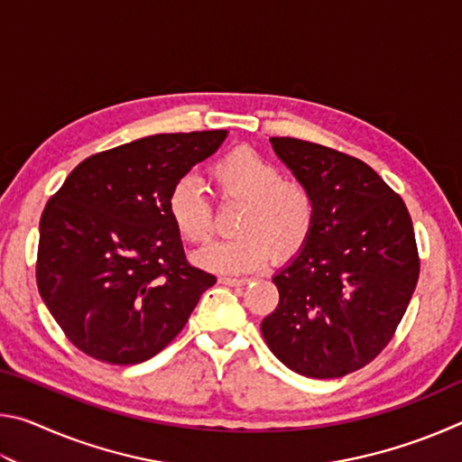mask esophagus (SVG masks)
I'll return each mask as SVG.
<instances>
[{
  "mask_svg": "<svg viewBox=\"0 0 462 462\" xmlns=\"http://www.w3.org/2000/svg\"><path fill=\"white\" fill-rule=\"evenodd\" d=\"M220 283L222 285H228V287H242L248 283V279H234V277H220Z\"/></svg>",
  "mask_w": 462,
  "mask_h": 462,
  "instance_id": "34e87169",
  "label": "esophagus"
}]
</instances>
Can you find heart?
I'll list each match as a JSON object with an SVG mask.
<instances>
[{
    "mask_svg": "<svg viewBox=\"0 0 462 462\" xmlns=\"http://www.w3.org/2000/svg\"><path fill=\"white\" fill-rule=\"evenodd\" d=\"M212 179L224 199L245 201L238 236L217 240L195 254L201 269L238 275L263 269L273 254L291 259L308 245L316 224V201L306 185L283 181L279 169L254 148L236 146L212 165ZM167 212L175 230L191 245H203L214 232V214L206 191L191 177L173 185Z\"/></svg>",
    "mask_w": 462,
    "mask_h": 462,
    "instance_id": "b5f03b06",
    "label": "heart"
}]
</instances>
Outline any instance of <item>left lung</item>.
I'll list each match as a JSON object with an SVG mask.
<instances>
[{"mask_svg":"<svg viewBox=\"0 0 462 462\" xmlns=\"http://www.w3.org/2000/svg\"><path fill=\"white\" fill-rule=\"evenodd\" d=\"M273 151L314 195L308 245L281 269L277 310L263 338L281 363L311 379L363 369L400 326L420 277L403 199L366 162L322 144L271 138Z\"/></svg>","mask_w":462,"mask_h":462,"instance_id":"obj_1","label":"left lung"}]
</instances>
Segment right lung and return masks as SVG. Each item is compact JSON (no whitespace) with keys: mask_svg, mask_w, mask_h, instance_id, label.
<instances>
[{"mask_svg":"<svg viewBox=\"0 0 462 462\" xmlns=\"http://www.w3.org/2000/svg\"><path fill=\"white\" fill-rule=\"evenodd\" d=\"M228 132L154 134L79 162L41 217L36 283L60 330L109 365L159 355L216 277L187 263L173 185Z\"/></svg>","mask_w":462,"mask_h":462,"instance_id":"1","label":"right lung"}]
</instances>
